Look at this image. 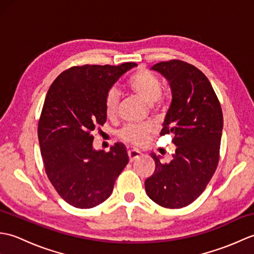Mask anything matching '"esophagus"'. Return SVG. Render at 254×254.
I'll list each match as a JSON object with an SVG mask.
<instances>
[{"instance_id":"34e87169","label":"esophagus","mask_w":254,"mask_h":254,"mask_svg":"<svg viewBox=\"0 0 254 254\" xmlns=\"http://www.w3.org/2000/svg\"><path fill=\"white\" fill-rule=\"evenodd\" d=\"M127 155H128V159H130L131 163H133L134 160L138 159L139 157H141V152H138V150H135V149H130L127 152Z\"/></svg>"}]
</instances>
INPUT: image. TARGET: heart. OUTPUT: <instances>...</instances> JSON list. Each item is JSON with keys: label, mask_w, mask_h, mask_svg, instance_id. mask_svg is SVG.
Instances as JSON below:
<instances>
[{"label": "heart", "mask_w": 254, "mask_h": 254, "mask_svg": "<svg viewBox=\"0 0 254 254\" xmlns=\"http://www.w3.org/2000/svg\"><path fill=\"white\" fill-rule=\"evenodd\" d=\"M128 88L135 94L139 99L148 105H153L159 99L161 93V84L157 76L145 69L136 72L128 80ZM119 104V91L117 88H111L108 91L105 109L108 117L116 115ZM152 132V127L146 124H127L119 133V135L127 143L141 145L148 134Z\"/></svg>", "instance_id": "obj_1"}]
</instances>
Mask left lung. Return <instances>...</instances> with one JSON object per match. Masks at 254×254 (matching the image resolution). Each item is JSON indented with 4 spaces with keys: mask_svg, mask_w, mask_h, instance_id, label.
Segmentation results:
<instances>
[{
    "mask_svg": "<svg viewBox=\"0 0 254 254\" xmlns=\"http://www.w3.org/2000/svg\"><path fill=\"white\" fill-rule=\"evenodd\" d=\"M150 69L170 86L172 100L160 135L174 134L177 148L168 164L150 154L155 171L145 181V191L160 206L181 208L201 195L217 168L223 112L209 80L195 66L172 60Z\"/></svg>",
    "mask_w": 254,
    "mask_h": 254,
    "instance_id": "left-lung-1",
    "label": "left lung"
}]
</instances>
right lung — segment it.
Here are the masks:
<instances>
[{
  "label": "right lung",
  "instance_id": "1",
  "mask_svg": "<svg viewBox=\"0 0 254 254\" xmlns=\"http://www.w3.org/2000/svg\"><path fill=\"white\" fill-rule=\"evenodd\" d=\"M135 66H74L59 75L48 90L38 124L40 152L52 186L75 207L105 202L128 163L123 144L108 153L95 149L91 132L106 122L108 91Z\"/></svg>",
  "mask_w": 254,
  "mask_h": 254
}]
</instances>
